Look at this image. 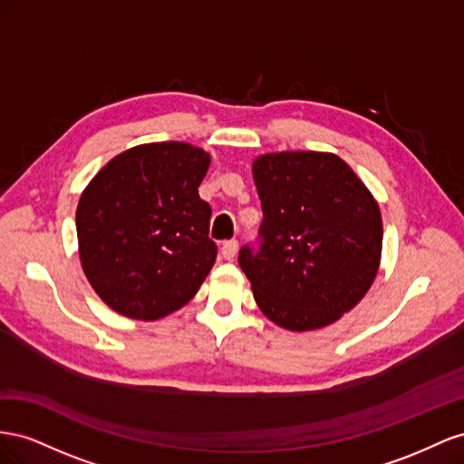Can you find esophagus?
Listing matches in <instances>:
<instances>
[{
  "instance_id": "1",
  "label": "esophagus",
  "mask_w": 464,
  "mask_h": 464,
  "mask_svg": "<svg viewBox=\"0 0 464 464\" xmlns=\"http://www.w3.org/2000/svg\"><path fill=\"white\" fill-rule=\"evenodd\" d=\"M237 250H239V243H237L235 239L233 241H225L223 246H221V256L225 260H231L237 255Z\"/></svg>"
}]
</instances>
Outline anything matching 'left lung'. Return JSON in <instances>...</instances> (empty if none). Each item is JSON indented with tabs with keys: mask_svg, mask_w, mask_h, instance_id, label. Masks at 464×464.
<instances>
[{
	"mask_svg": "<svg viewBox=\"0 0 464 464\" xmlns=\"http://www.w3.org/2000/svg\"><path fill=\"white\" fill-rule=\"evenodd\" d=\"M260 248L239 264L260 311L305 333L336 323L372 287L382 248L379 204L334 153L280 151L255 159Z\"/></svg>",
	"mask_w": 464,
	"mask_h": 464,
	"instance_id": "left-lung-1",
	"label": "left lung"
}]
</instances>
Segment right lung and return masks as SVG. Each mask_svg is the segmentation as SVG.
I'll return each instance as SVG.
<instances>
[{"label": "right lung", "mask_w": 464, "mask_h": 464, "mask_svg": "<svg viewBox=\"0 0 464 464\" xmlns=\"http://www.w3.org/2000/svg\"><path fill=\"white\" fill-rule=\"evenodd\" d=\"M209 153L184 141L116 155L79 198V260L91 287L128 319L157 321L184 307L216 262L211 208L198 187Z\"/></svg>", "instance_id": "obj_1"}]
</instances>
